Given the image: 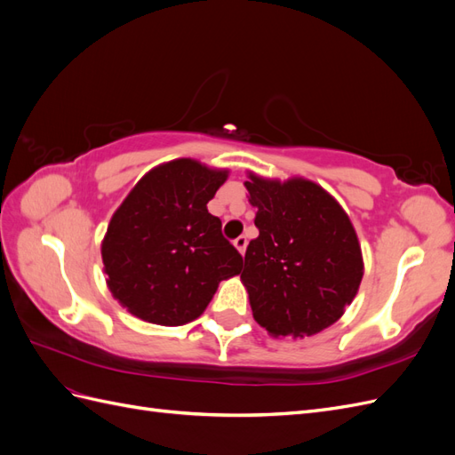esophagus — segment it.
Listing matches in <instances>:
<instances>
[{
    "mask_svg": "<svg viewBox=\"0 0 455 455\" xmlns=\"http://www.w3.org/2000/svg\"><path fill=\"white\" fill-rule=\"evenodd\" d=\"M233 244H235V249H237L241 254H244L246 244H249V239H246L244 235H241V237H237L235 241H233Z\"/></svg>",
    "mask_w": 455,
    "mask_h": 455,
    "instance_id": "1",
    "label": "esophagus"
}]
</instances>
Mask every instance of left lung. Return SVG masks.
<instances>
[{
  "mask_svg": "<svg viewBox=\"0 0 455 455\" xmlns=\"http://www.w3.org/2000/svg\"><path fill=\"white\" fill-rule=\"evenodd\" d=\"M259 235L246 246L241 281L254 321L275 338L319 334L346 313L364 273L347 212L301 176L281 182L249 172Z\"/></svg>",
  "mask_w": 455,
  "mask_h": 455,
  "instance_id": "obj_1",
  "label": "left lung"
}]
</instances>
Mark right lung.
Returning a JSON list of instances; mask_svg holds the SVG:
<instances>
[{
  "mask_svg": "<svg viewBox=\"0 0 455 455\" xmlns=\"http://www.w3.org/2000/svg\"><path fill=\"white\" fill-rule=\"evenodd\" d=\"M228 169L174 159L146 172L119 204L102 239L106 284L146 323L182 326L211 304L243 258L206 209Z\"/></svg>",
  "mask_w": 455,
  "mask_h": 455,
  "instance_id": "right-lung-1",
  "label": "right lung"
}]
</instances>
